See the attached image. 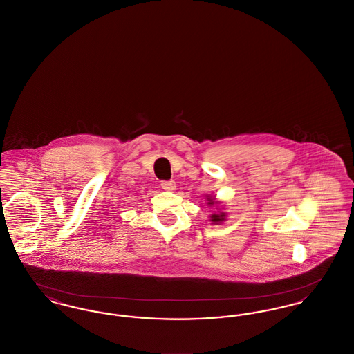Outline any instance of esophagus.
<instances>
[{"label":"esophagus","mask_w":354,"mask_h":354,"mask_svg":"<svg viewBox=\"0 0 354 354\" xmlns=\"http://www.w3.org/2000/svg\"><path fill=\"white\" fill-rule=\"evenodd\" d=\"M162 188H163L165 191L172 192V191L176 189V185H175L174 180H165V182H162Z\"/></svg>","instance_id":"esophagus-1"}]
</instances>
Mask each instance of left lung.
<instances>
[{"label":"left lung","instance_id":"obj_1","mask_svg":"<svg viewBox=\"0 0 354 354\" xmlns=\"http://www.w3.org/2000/svg\"><path fill=\"white\" fill-rule=\"evenodd\" d=\"M207 198V204L209 205V207H212V205H219L220 201H216V198H214V196H211V195H207L205 196ZM219 209V208H218ZM227 219V214L225 212H221V211H218V212H214L211 216H209V221H212V224H220V223H223L224 220Z\"/></svg>","mask_w":354,"mask_h":354}]
</instances>
